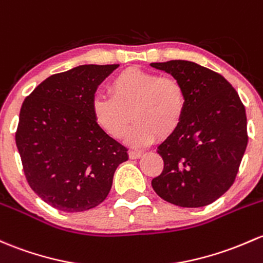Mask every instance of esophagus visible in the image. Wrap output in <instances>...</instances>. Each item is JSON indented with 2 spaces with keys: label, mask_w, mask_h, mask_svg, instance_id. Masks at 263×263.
Returning <instances> with one entry per match:
<instances>
[{
  "label": "esophagus",
  "mask_w": 263,
  "mask_h": 263,
  "mask_svg": "<svg viewBox=\"0 0 263 263\" xmlns=\"http://www.w3.org/2000/svg\"><path fill=\"white\" fill-rule=\"evenodd\" d=\"M128 156H129V159L136 160V159H140V157L142 156V153H141V151H129Z\"/></svg>",
  "instance_id": "1"
}]
</instances>
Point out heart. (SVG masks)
Wrapping results in <instances>:
<instances>
[{"label": "heart", "mask_w": 263, "mask_h": 263, "mask_svg": "<svg viewBox=\"0 0 263 263\" xmlns=\"http://www.w3.org/2000/svg\"><path fill=\"white\" fill-rule=\"evenodd\" d=\"M109 96H97L92 101L96 123L113 139L127 134L129 145L141 147L153 143L156 135L161 139L173 136L179 129L187 108L184 84L174 77L126 69L109 83Z\"/></svg>", "instance_id": "heart-1"}]
</instances>
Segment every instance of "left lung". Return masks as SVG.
I'll return each mask as SVG.
<instances>
[{"label":"left lung","mask_w":263,"mask_h":263,"mask_svg":"<svg viewBox=\"0 0 263 263\" xmlns=\"http://www.w3.org/2000/svg\"><path fill=\"white\" fill-rule=\"evenodd\" d=\"M179 79L187 93L182 123L157 147L164 170L151 185L182 208L217 200L234 182L247 147L246 109L224 77L186 60L151 63Z\"/></svg>","instance_id":"left-lung-1"}]
</instances>
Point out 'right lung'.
<instances>
[{"mask_svg":"<svg viewBox=\"0 0 263 263\" xmlns=\"http://www.w3.org/2000/svg\"><path fill=\"white\" fill-rule=\"evenodd\" d=\"M118 64L79 65L54 74L22 103L16 146L30 187L68 213L99 205L108 195L127 148L92 115L96 90Z\"/></svg>","mask_w":263,"mask_h":263,"instance_id":"obj_1","label":"right lung"}]
</instances>
